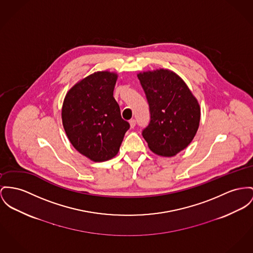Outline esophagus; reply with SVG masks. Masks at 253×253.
<instances>
[{"mask_svg": "<svg viewBox=\"0 0 253 253\" xmlns=\"http://www.w3.org/2000/svg\"><path fill=\"white\" fill-rule=\"evenodd\" d=\"M129 124H130V126H131V127H134L135 125H136V121H135L134 119H131V120L129 121Z\"/></svg>", "mask_w": 253, "mask_h": 253, "instance_id": "34e87169", "label": "esophagus"}]
</instances>
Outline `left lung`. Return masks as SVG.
I'll return each instance as SVG.
<instances>
[{"mask_svg":"<svg viewBox=\"0 0 253 253\" xmlns=\"http://www.w3.org/2000/svg\"><path fill=\"white\" fill-rule=\"evenodd\" d=\"M150 106L151 120L142 135L151 151L173 156L192 142L199 128L201 108L175 73L156 70L138 74Z\"/></svg>","mask_w":253,"mask_h":253,"instance_id":"obj_1","label":"left lung"}]
</instances>
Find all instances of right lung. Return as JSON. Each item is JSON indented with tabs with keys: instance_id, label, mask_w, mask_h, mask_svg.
<instances>
[{
	"instance_id": "obj_1",
	"label": "right lung",
	"mask_w": 253,
	"mask_h": 253,
	"mask_svg": "<svg viewBox=\"0 0 253 253\" xmlns=\"http://www.w3.org/2000/svg\"><path fill=\"white\" fill-rule=\"evenodd\" d=\"M117 75L97 72L75 85L66 95L62 123L74 148L95 162L114 157L129 128L113 97Z\"/></svg>"
}]
</instances>
